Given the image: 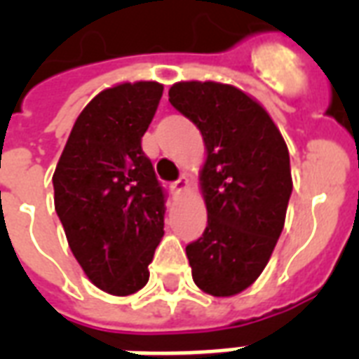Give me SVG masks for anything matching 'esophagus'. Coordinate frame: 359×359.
<instances>
[{"mask_svg": "<svg viewBox=\"0 0 359 359\" xmlns=\"http://www.w3.org/2000/svg\"><path fill=\"white\" fill-rule=\"evenodd\" d=\"M186 188H188V179H186V177H180L179 180H175L173 184H171V190H173V194H182Z\"/></svg>", "mask_w": 359, "mask_h": 359, "instance_id": "esophagus-1", "label": "esophagus"}]
</instances>
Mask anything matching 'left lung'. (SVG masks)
<instances>
[{
    "label": "left lung",
    "mask_w": 359,
    "mask_h": 359,
    "mask_svg": "<svg viewBox=\"0 0 359 359\" xmlns=\"http://www.w3.org/2000/svg\"><path fill=\"white\" fill-rule=\"evenodd\" d=\"M169 102L201 130L207 229L186 245L191 278L212 296L248 289L266 266L292 194L289 149L266 109L216 81H180Z\"/></svg>",
    "instance_id": "obj_1"
}]
</instances>
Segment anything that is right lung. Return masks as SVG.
<instances>
[{
  "instance_id": "add662e5",
  "label": "right lung",
  "mask_w": 359,
  "mask_h": 359,
  "mask_svg": "<svg viewBox=\"0 0 359 359\" xmlns=\"http://www.w3.org/2000/svg\"><path fill=\"white\" fill-rule=\"evenodd\" d=\"M156 81L98 93L78 115L53 173V203L87 278L115 296L149 281L165 190L141 149L162 98Z\"/></svg>"
}]
</instances>
